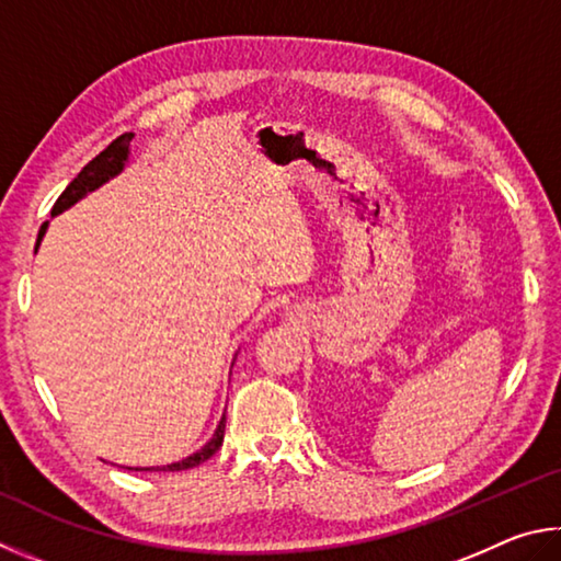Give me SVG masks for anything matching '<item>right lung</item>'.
Instances as JSON below:
<instances>
[{
    "mask_svg": "<svg viewBox=\"0 0 561 561\" xmlns=\"http://www.w3.org/2000/svg\"><path fill=\"white\" fill-rule=\"evenodd\" d=\"M130 142H133V133H125V135L117 137V140H113L111 145H107L101 154H95L93 160L88 162L81 172H78L76 180L66 186L64 194L58 196L51 214L54 216L61 214L64 209H68V206H73L78 199H83L88 192L98 190V186H101L103 182H107V180H111V176H115L117 172H121L123 167H125V162H127V154H130ZM46 226H48V221L42 224V231H38L36 245H38V241L44 239ZM224 428H226V416L219 421V426H216L214 436L206 440V444L199 450H196V454L186 456L184 460H180V463H170V466H162V468H157V470H186V468H194V466L204 463V460H209L216 454V450L221 448V444H224ZM127 470H133V468H127ZM135 470H150V468H135Z\"/></svg>",
    "mask_w": 561,
    "mask_h": 561,
    "instance_id": "1",
    "label": "right lung"
}]
</instances>
